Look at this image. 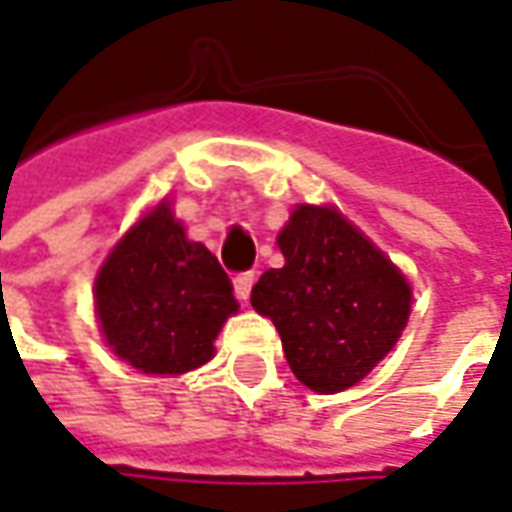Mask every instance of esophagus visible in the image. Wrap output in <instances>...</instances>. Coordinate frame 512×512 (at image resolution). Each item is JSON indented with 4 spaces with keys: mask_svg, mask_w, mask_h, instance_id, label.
I'll return each mask as SVG.
<instances>
[{
    "mask_svg": "<svg viewBox=\"0 0 512 512\" xmlns=\"http://www.w3.org/2000/svg\"><path fill=\"white\" fill-rule=\"evenodd\" d=\"M235 294H238V300H249V294H252V285H255V271H241V274H235Z\"/></svg>",
    "mask_w": 512,
    "mask_h": 512,
    "instance_id": "1",
    "label": "esophagus"
}]
</instances>
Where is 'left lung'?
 Returning <instances> with one entry per match:
<instances>
[{
    "mask_svg": "<svg viewBox=\"0 0 512 512\" xmlns=\"http://www.w3.org/2000/svg\"><path fill=\"white\" fill-rule=\"evenodd\" d=\"M283 269L252 288V308L283 339L291 373L314 392L358 384L395 347L412 308L403 274L328 207L294 210L280 232Z\"/></svg>",
    "mask_w": 512,
    "mask_h": 512,
    "instance_id": "obj_1",
    "label": "left lung"
}]
</instances>
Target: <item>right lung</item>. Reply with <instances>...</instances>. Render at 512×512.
<instances>
[{
  "mask_svg": "<svg viewBox=\"0 0 512 512\" xmlns=\"http://www.w3.org/2000/svg\"><path fill=\"white\" fill-rule=\"evenodd\" d=\"M95 300L114 353L151 375L210 361L218 330L238 311L218 257L187 241L165 204L117 243L97 274Z\"/></svg>",
  "mask_w": 512,
  "mask_h": 512,
  "instance_id": "obj_1",
  "label": "right lung"
}]
</instances>
